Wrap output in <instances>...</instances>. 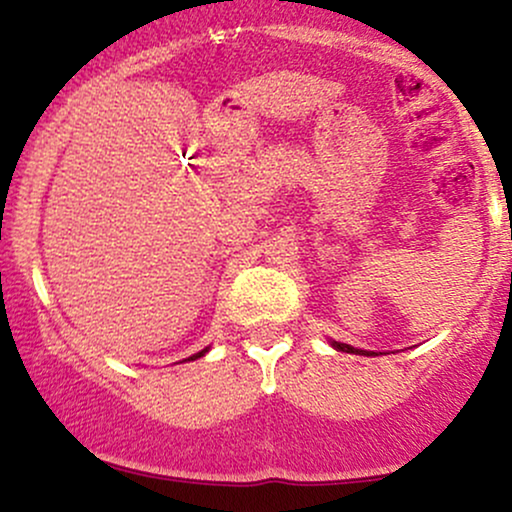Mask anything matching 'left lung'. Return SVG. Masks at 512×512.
<instances>
[{
	"label": "left lung",
	"instance_id": "8db88e82",
	"mask_svg": "<svg viewBox=\"0 0 512 512\" xmlns=\"http://www.w3.org/2000/svg\"><path fill=\"white\" fill-rule=\"evenodd\" d=\"M332 346H334V349H339V351H346V354H358V356H375L373 351L354 349V346H349V344H342V342H332Z\"/></svg>",
	"mask_w": 512,
	"mask_h": 512
}]
</instances>
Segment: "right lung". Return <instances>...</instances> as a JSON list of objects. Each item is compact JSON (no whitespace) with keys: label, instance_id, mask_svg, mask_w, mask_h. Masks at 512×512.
Returning <instances> with one entry per match:
<instances>
[{"label":"right lung","instance_id":"1","mask_svg":"<svg viewBox=\"0 0 512 512\" xmlns=\"http://www.w3.org/2000/svg\"><path fill=\"white\" fill-rule=\"evenodd\" d=\"M204 354H207V349H202V351H199V354H195V356H190V358H192V361H195V358H199V356H204Z\"/></svg>","mask_w":512,"mask_h":512}]
</instances>
